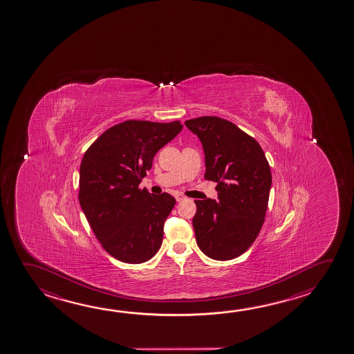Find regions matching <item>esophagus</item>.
Wrapping results in <instances>:
<instances>
[{
  "mask_svg": "<svg viewBox=\"0 0 354 354\" xmlns=\"http://www.w3.org/2000/svg\"><path fill=\"white\" fill-rule=\"evenodd\" d=\"M175 198H176V201H178V203H179V201H183V200H184V196H183V195H180V194H178V195H175Z\"/></svg>",
  "mask_w": 354,
  "mask_h": 354,
  "instance_id": "1",
  "label": "esophagus"
}]
</instances>
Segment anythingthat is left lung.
<instances>
[{
    "mask_svg": "<svg viewBox=\"0 0 354 354\" xmlns=\"http://www.w3.org/2000/svg\"><path fill=\"white\" fill-rule=\"evenodd\" d=\"M185 125L205 151V179L216 181L218 200H195L192 226L200 250L214 260L243 254L265 223L272 175L260 144L220 117H198Z\"/></svg>",
    "mask_w": 354,
    "mask_h": 354,
    "instance_id": "1",
    "label": "left lung"
}]
</instances>
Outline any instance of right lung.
Here are the masks:
<instances>
[{
	"label": "right lung",
	"mask_w": 354,
	"mask_h": 354,
	"mask_svg": "<svg viewBox=\"0 0 354 354\" xmlns=\"http://www.w3.org/2000/svg\"><path fill=\"white\" fill-rule=\"evenodd\" d=\"M180 120H125L106 129L82 159L78 200L102 248L127 263L150 260L162 246L175 198L139 184L158 150L174 139Z\"/></svg>",
	"instance_id": "1"
}]
</instances>
